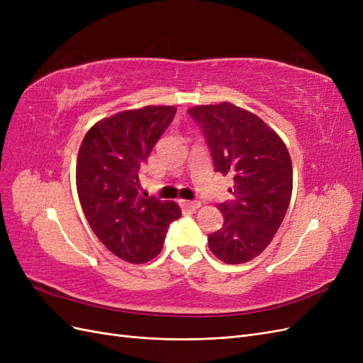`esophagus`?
<instances>
[{
    "mask_svg": "<svg viewBox=\"0 0 363 363\" xmlns=\"http://www.w3.org/2000/svg\"><path fill=\"white\" fill-rule=\"evenodd\" d=\"M182 206L191 208V211H195V208H199L201 206V203L200 201H188V200H184V201H182Z\"/></svg>",
    "mask_w": 363,
    "mask_h": 363,
    "instance_id": "1",
    "label": "esophagus"
}]
</instances>
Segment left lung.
<instances>
[{
	"mask_svg": "<svg viewBox=\"0 0 363 363\" xmlns=\"http://www.w3.org/2000/svg\"><path fill=\"white\" fill-rule=\"evenodd\" d=\"M188 113L203 131L215 171L235 182V199L218 204L224 224L208 235V248L230 265L248 262L269 245L289 207L288 148L259 116L230 103L195 106Z\"/></svg>",
	"mask_w": 363,
	"mask_h": 363,
	"instance_id": "8db88e82",
	"label": "left lung"
}]
</instances>
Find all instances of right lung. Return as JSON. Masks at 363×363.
<instances>
[{"label": "right lung", "instance_id": "add662e5", "mask_svg": "<svg viewBox=\"0 0 363 363\" xmlns=\"http://www.w3.org/2000/svg\"><path fill=\"white\" fill-rule=\"evenodd\" d=\"M174 106L116 113L87 131L77 157V192L96 238L130 263L156 257L169 224L180 218L172 201L139 195V169L172 123Z\"/></svg>", "mask_w": 363, "mask_h": 363}]
</instances>
